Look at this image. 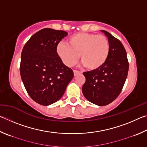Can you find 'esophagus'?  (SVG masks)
<instances>
[{"instance_id": "obj_1", "label": "esophagus", "mask_w": 147, "mask_h": 147, "mask_svg": "<svg viewBox=\"0 0 147 147\" xmlns=\"http://www.w3.org/2000/svg\"><path fill=\"white\" fill-rule=\"evenodd\" d=\"M74 76H76L78 75L79 74H82V72L81 71H76V70H74Z\"/></svg>"}]
</instances>
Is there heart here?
Instances as JSON below:
<instances>
[{"label": "heart", "instance_id": "1", "mask_svg": "<svg viewBox=\"0 0 147 147\" xmlns=\"http://www.w3.org/2000/svg\"><path fill=\"white\" fill-rule=\"evenodd\" d=\"M109 42L104 35L80 32L71 35L67 43L61 42L56 52L63 63L72 67L81 61L89 70L94 71L102 67L109 54Z\"/></svg>", "mask_w": 147, "mask_h": 147}]
</instances>
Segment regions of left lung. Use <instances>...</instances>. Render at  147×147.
Segmentation results:
<instances>
[{"label": "left lung", "instance_id": "8db88e82", "mask_svg": "<svg viewBox=\"0 0 147 147\" xmlns=\"http://www.w3.org/2000/svg\"><path fill=\"white\" fill-rule=\"evenodd\" d=\"M108 38L109 54L104 65L97 70L84 72L86 82L82 93L87 100L98 106L112 102L121 93L127 78L129 64L121 42L109 32L101 30Z\"/></svg>", "mask_w": 147, "mask_h": 147}]
</instances>
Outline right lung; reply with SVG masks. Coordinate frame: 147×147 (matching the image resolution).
<instances>
[{"instance_id": "1", "label": "right lung", "mask_w": 147, "mask_h": 147, "mask_svg": "<svg viewBox=\"0 0 147 147\" xmlns=\"http://www.w3.org/2000/svg\"><path fill=\"white\" fill-rule=\"evenodd\" d=\"M67 34L43 28L30 38L22 51V81L29 96L41 105H51L60 99L74 76L56 52L59 41Z\"/></svg>"}]
</instances>
